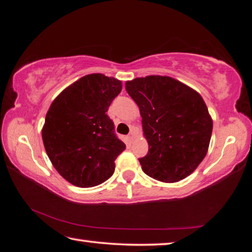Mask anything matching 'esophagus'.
Here are the masks:
<instances>
[{
	"label": "esophagus",
	"mask_w": 252,
	"mask_h": 252,
	"mask_svg": "<svg viewBox=\"0 0 252 252\" xmlns=\"http://www.w3.org/2000/svg\"><path fill=\"white\" fill-rule=\"evenodd\" d=\"M127 139H129V141H130V142H133V141H134V139H135V133H134V131H131V132H130L129 135H127Z\"/></svg>",
	"instance_id": "obj_1"
}]
</instances>
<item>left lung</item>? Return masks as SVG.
Here are the masks:
<instances>
[{"label":"left lung","instance_id":"8db88e82","mask_svg":"<svg viewBox=\"0 0 252 252\" xmlns=\"http://www.w3.org/2000/svg\"><path fill=\"white\" fill-rule=\"evenodd\" d=\"M126 90L140 109L147 156L143 172L162 182L190 176L206 157L212 120L201 95L170 76L149 75L126 81Z\"/></svg>","mask_w":252,"mask_h":252}]
</instances>
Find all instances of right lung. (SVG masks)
Wrapping results in <instances>:
<instances>
[{"label":"right lung","instance_id":"add662e5","mask_svg":"<svg viewBox=\"0 0 252 252\" xmlns=\"http://www.w3.org/2000/svg\"><path fill=\"white\" fill-rule=\"evenodd\" d=\"M121 90V81L93 73L67 87L51 104L42 139L53 167L72 185L95 187L113 174L126 144L106 112Z\"/></svg>","mask_w":252,"mask_h":252}]
</instances>
